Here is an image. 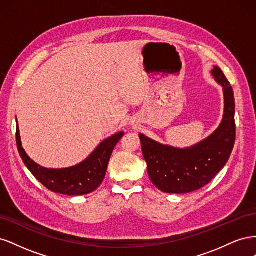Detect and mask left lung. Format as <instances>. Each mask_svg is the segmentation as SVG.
I'll list each match as a JSON object with an SVG mask.
<instances>
[{
    "mask_svg": "<svg viewBox=\"0 0 256 256\" xmlns=\"http://www.w3.org/2000/svg\"><path fill=\"white\" fill-rule=\"evenodd\" d=\"M212 76L222 86L223 118L219 127L204 140L184 148L159 143L138 134L150 180L166 193H189L203 188L226 164L235 144V99L230 82L218 66Z\"/></svg>",
    "mask_w": 256,
    "mask_h": 256,
    "instance_id": "left-lung-1",
    "label": "left lung"
}]
</instances>
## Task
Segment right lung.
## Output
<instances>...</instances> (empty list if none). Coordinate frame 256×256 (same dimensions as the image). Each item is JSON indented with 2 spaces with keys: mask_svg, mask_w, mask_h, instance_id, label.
<instances>
[{
  "mask_svg": "<svg viewBox=\"0 0 256 256\" xmlns=\"http://www.w3.org/2000/svg\"><path fill=\"white\" fill-rule=\"evenodd\" d=\"M124 132L115 134L100 143L90 156L80 164L63 168H49L36 164L23 150L17 122L16 141L22 161L36 180L52 192L69 196L88 194L95 191L104 180L112 152Z\"/></svg>",
  "mask_w": 256,
  "mask_h": 256,
  "instance_id": "1",
  "label": "right lung"
}]
</instances>
